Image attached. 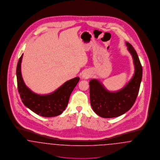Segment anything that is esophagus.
<instances>
[{"label": "esophagus", "mask_w": 160, "mask_h": 160, "mask_svg": "<svg viewBox=\"0 0 160 160\" xmlns=\"http://www.w3.org/2000/svg\"><path fill=\"white\" fill-rule=\"evenodd\" d=\"M90 76V74H89V73L88 72H84L82 74V77L83 78H84V79H86V78H88Z\"/></svg>", "instance_id": "esophagus-1"}]
</instances>
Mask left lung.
<instances>
[{"instance_id": "8db88e82", "label": "left lung", "mask_w": 160, "mask_h": 160, "mask_svg": "<svg viewBox=\"0 0 160 160\" xmlns=\"http://www.w3.org/2000/svg\"><path fill=\"white\" fill-rule=\"evenodd\" d=\"M128 50L132 55L135 71L134 76L122 89L108 91L97 79L89 82L90 101L93 110L104 118L119 116L128 112L137 98L142 78V67L137 52L129 42H126Z\"/></svg>"}]
</instances>
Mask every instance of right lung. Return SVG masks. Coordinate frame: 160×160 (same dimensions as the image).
I'll return each instance as SVG.
<instances>
[{"mask_svg": "<svg viewBox=\"0 0 160 160\" xmlns=\"http://www.w3.org/2000/svg\"><path fill=\"white\" fill-rule=\"evenodd\" d=\"M23 54L17 66L18 91L24 106L36 114L43 117H54L61 114L66 108L71 93L79 82L78 77L63 84L53 92L47 95H39L32 91L23 81L21 72Z\"/></svg>", "mask_w": 160, "mask_h": 160, "instance_id": "obj_1", "label": "right lung"}]
</instances>
